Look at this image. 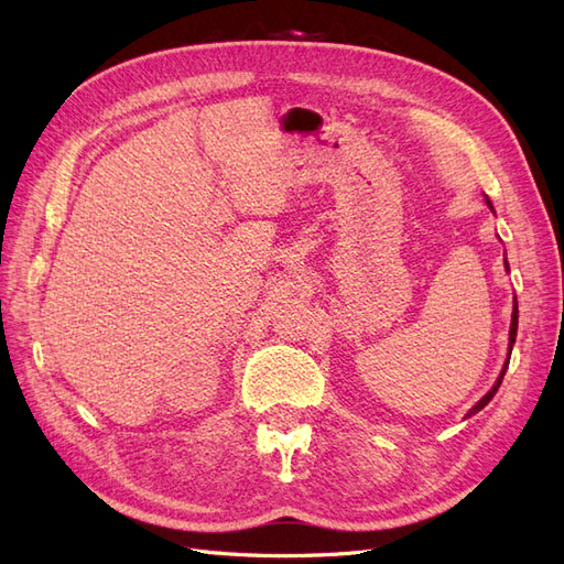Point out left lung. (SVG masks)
<instances>
[{
  "label": "left lung",
  "instance_id": "8db88e82",
  "mask_svg": "<svg viewBox=\"0 0 564 564\" xmlns=\"http://www.w3.org/2000/svg\"><path fill=\"white\" fill-rule=\"evenodd\" d=\"M487 204H489V209H491V202L487 199ZM494 212V209H491ZM508 265V263H506ZM516 336H518V303L513 305V322H510V346H508V360H510V350H513V344H516ZM506 369H508V362H506V367H503V371L499 373V379H497V383H494L491 386V390L487 392V395L480 400V402H477L473 409H470V414H475V412H480V409L494 398V392H497L499 390V386H501V381H503V377H506ZM468 414V416H470Z\"/></svg>",
  "mask_w": 564,
  "mask_h": 564
}]
</instances>
